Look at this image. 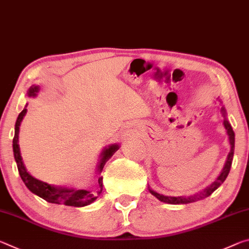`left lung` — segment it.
<instances>
[{"mask_svg":"<svg viewBox=\"0 0 249 249\" xmlns=\"http://www.w3.org/2000/svg\"><path fill=\"white\" fill-rule=\"evenodd\" d=\"M221 112L224 117V121H223V124L224 127L226 129V132L228 134V139H230V143H231V152L228 153V157H227V160L225 165H224V169L222 171V173L219 174V177L216 178V181H215L213 184L210 185L209 187H206V189L197 195H194V196H190V197H183V196H178V197H175V196H165V195H162V194H159L157 192H154V191L150 190V193L152 195H154L158 199H160L161 202H164V203H169V204H187V203H192L195 202L196 199H203L207 196H210V195L214 192L215 190L217 189V187L222 184V183L225 181V178H227L228 173H230V170H231V161H233V156H234V148H235V133L233 131V129H231V125L228 120L226 119V111H225V108L222 107L221 108Z\"/></svg>","mask_w":249,"mask_h":249,"instance_id":"1","label":"left lung"}]
</instances>
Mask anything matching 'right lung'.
<instances>
[{
	"mask_svg": "<svg viewBox=\"0 0 249 249\" xmlns=\"http://www.w3.org/2000/svg\"><path fill=\"white\" fill-rule=\"evenodd\" d=\"M38 91L37 86H33L30 88L27 95L28 96H35L36 92ZM26 113V108L22 110V112L19 113L15 124V134L13 138V152L14 158L16 161V165H18V170L19 173V177L25 183L27 189L31 191L32 193L37 195V196L42 197L46 202L54 203V204H64L67 206H75L80 207L85 206L92 203L97 198L98 195L103 191V177H99L98 178L97 185L91 190H67V189H58V187L52 186L47 183L42 182L37 180V178H33L32 175L27 172L24 163L22 161L21 152H19V146H18V130L19 124L23 117ZM119 149V145L113 144L110 145L109 148L105 149L103 152V158H101L100 164L98 166V172L101 173L106 163L108 162L110 158L112 157V154L115 153L117 150Z\"/></svg>",
	"mask_w": 249,
	"mask_h": 249,
	"instance_id": "1",
	"label": "right lung"
}]
</instances>
